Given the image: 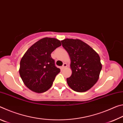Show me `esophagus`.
<instances>
[{
    "instance_id": "obj_1",
    "label": "esophagus",
    "mask_w": 123,
    "mask_h": 123,
    "mask_svg": "<svg viewBox=\"0 0 123 123\" xmlns=\"http://www.w3.org/2000/svg\"><path fill=\"white\" fill-rule=\"evenodd\" d=\"M67 63H63V66H62V69H64V68L67 67Z\"/></svg>"
}]
</instances>
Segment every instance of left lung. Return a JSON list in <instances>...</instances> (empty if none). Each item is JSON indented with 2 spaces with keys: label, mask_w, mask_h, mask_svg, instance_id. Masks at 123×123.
<instances>
[{
  "label": "left lung",
  "mask_w": 123,
  "mask_h": 123,
  "mask_svg": "<svg viewBox=\"0 0 123 123\" xmlns=\"http://www.w3.org/2000/svg\"><path fill=\"white\" fill-rule=\"evenodd\" d=\"M61 41L71 61L72 74L67 79L68 86L78 92L89 90L99 79L102 68L99 55L80 39L66 38Z\"/></svg>",
  "instance_id": "left-lung-1"
}]
</instances>
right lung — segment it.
<instances>
[{
    "mask_svg": "<svg viewBox=\"0 0 123 123\" xmlns=\"http://www.w3.org/2000/svg\"><path fill=\"white\" fill-rule=\"evenodd\" d=\"M61 45L57 39L45 37L34 43L24 54L19 72L24 84L30 90L41 93L51 87L60 69L56 67L51 54Z\"/></svg>",
    "mask_w": 123,
    "mask_h": 123,
    "instance_id": "obj_1",
    "label": "right lung"
}]
</instances>
